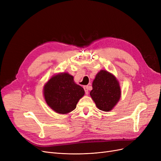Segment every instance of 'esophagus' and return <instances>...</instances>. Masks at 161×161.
I'll return each instance as SVG.
<instances>
[{
    "mask_svg": "<svg viewBox=\"0 0 161 161\" xmlns=\"http://www.w3.org/2000/svg\"><path fill=\"white\" fill-rule=\"evenodd\" d=\"M83 88H84V90L85 91V93L86 95H88V93H89V87H88V86H84Z\"/></svg>",
    "mask_w": 161,
    "mask_h": 161,
    "instance_id": "esophagus-1",
    "label": "esophagus"
}]
</instances>
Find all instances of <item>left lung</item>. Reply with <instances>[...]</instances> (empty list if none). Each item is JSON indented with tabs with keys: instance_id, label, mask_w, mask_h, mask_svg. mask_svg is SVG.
<instances>
[{
	"instance_id": "1",
	"label": "left lung",
	"mask_w": 161,
	"mask_h": 161,
	"mask_svg": "<svg viewBox=\"0 0 161 161\" xmlns=\"http://www.w3.org/2000/svg\"><path fill=\"white\" fill-rule=\"evenodd\" d=\"M92 86L90 95L97 108L109 111L118 103L121 97V89L118 80L111 73L104 70H100Z\"/></svg>"
}]
</instances>
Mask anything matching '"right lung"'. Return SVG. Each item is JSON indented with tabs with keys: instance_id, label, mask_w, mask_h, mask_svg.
<instances>
[{
	"instance_id": "obj_1",
	"label": "right lung",
	"mask_w": 161,
	"mask_h": 161,
	"mask_svg": "<svg viewBox=\"0 0 161 161\" xmlns=\"http://www.w3.org/2000/svg\"><path fill=\"white\" fill-rule=\"evenodd\" d=\"M85 95L82 86L76 85L74 77L67 72L53 76L43 87L46 103L56 113L69 114Z\"/></svg>"
}]
</instances>
